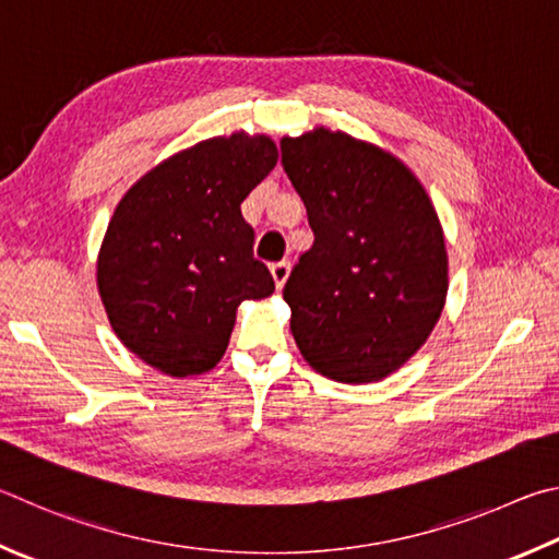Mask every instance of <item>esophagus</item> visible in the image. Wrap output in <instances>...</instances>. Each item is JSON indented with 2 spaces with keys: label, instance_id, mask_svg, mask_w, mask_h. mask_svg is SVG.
Listing matches in <instances>:
<instances>
[{
  "label": "esophagus",
  "instance_id": "obj_1",
  "mask_svg": "<svg viewBox=\"0 0 559 559\" xmlns=\"http://www.w3.org/2000/svg\"><path fill=\"white\" fill-rule=\"evenodd\" d=\"M270 272H272L274 287H277V289H282V287H285V282H287V277H289V262H277V264H272V267H270Z\"/></svg>",
  "mask_w": 559,
  "mask_h": 559
}]
</instances>
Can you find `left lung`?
<instances>
[{"instance_id": "1", "label": "left lung", "mask_w": 559, "mask_h": 559, "mask_svg": "<svg viewBox=\"0 0 559 559\" xmlns=\"http://www.w3.org/2000/svg\"><path fill=\"white\" fill-rule=\"evenodd\" d=\"M280 146L314 230L285 285L292 336L317 373L378 383L423 348L442 314V223L407 164L376 144L317 127Z\"/></svg>"}]
</instances>
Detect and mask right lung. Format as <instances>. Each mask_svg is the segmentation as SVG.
Returning a JSON list of instances; mask_svg holds the SVG:
<instances>
[{
	"instance_id": "obj_1",
	"label": "right lung",
	"mask_w": 559,
	"mask_h": 559,
	"mask_svg": "<svg viewBox=\"0 0 559 559\" xmlns=\"http://www.w3.org/2000/svg\"><path fill=\"white\" fill-rule=\"evenodd\" d=\"M277 156L267 134L211 136L156 164L117 203L97 292L117 338L146 366L171 378L215 368L240 301L274 292L240 203Z\"/></svg>"
}]
</instances>
